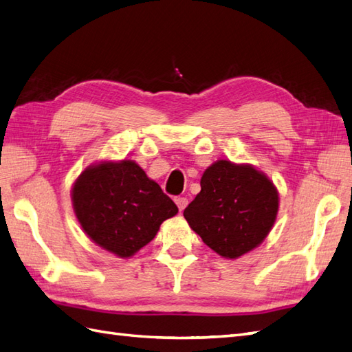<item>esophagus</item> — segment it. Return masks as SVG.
Returning <instances> with one entry per match:
<instances>
[{
  "instance_id": "obj_1",
  "label": "esophagus",
  "mask_w": 352,
  "mask_h": 352,
  "mask_svg": "<svg viewBox=\"0 0 352 352\" xmlns=\"http://www.w3.org/2000/svg\"><path fill=\"white\" fill-rule=\"evenodd\" d=\"M175 201H176L177 208H179V210H181V212L186 208V204H188V199H186V197H177V199H176Z\"/></svg>"
}]
</instances>
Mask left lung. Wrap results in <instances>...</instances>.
I'll list each match as a JSON object with an SVG mask.
<instances>
[{
    "mask_svg": "<svg viewBox=\"0 0 352 352\" xmlns=\"http://www.w3.org/2000/svg\"><path fill=\"white\" fill-rule=\"evenodd\" d=\"M200 185L184 217L210 250L234 260L263 243L279 210L276 186L263 171L218 160L204 170Z\"/></svg>",
    "mask_w": 352,
    "mask_h": 352,
    "instance_id": "1",
    "label": "left lung"
}]
</instances>
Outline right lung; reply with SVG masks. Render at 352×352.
<instances>
[{"instance_id": "add662e5", "label": "right lung", "mask_w": 352, "mask_h": 352, "mask_svg": "<svg viewBox=\"0 0 352 352\" xmlns=\"http://www.w3.org/2000/svg\"><path fill=\"white\" fill-rule=\"evenodd\" d=\"M76 218L91 241L130 258L175 217L177 206L133 160L100 161L85 168L72 188Z\"/></svg>"}]
</instances>
